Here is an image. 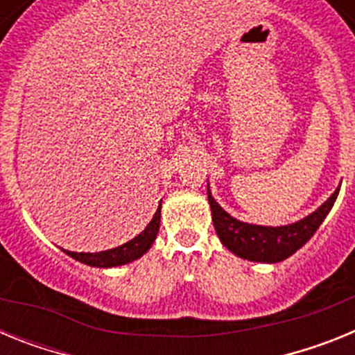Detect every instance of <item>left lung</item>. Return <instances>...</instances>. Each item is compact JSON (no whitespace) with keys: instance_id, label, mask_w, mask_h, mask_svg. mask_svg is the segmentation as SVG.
Masks as SVG:
<instances>
[{"instance_id":"left-lung-1","label":"left lung","mask_w":355,"mask_h":355,"mask_svg":"<svg viewBox=\"0 0 355 355\" xmlns=\"http://www.w3.org/2000/svg\"><path fill=\"white\" fill-rule=\"evenodd\" d=\"M338 193H340V188L311 215H307L306 218L295 224L279 225V227L254 225L236 220L213 199L209 188L208 200L211 208L213 225L224 247L249 261L277 263L290 258L291 254L297 252L316 233V229L334 206Z\"/></svg>"}]
</instances>
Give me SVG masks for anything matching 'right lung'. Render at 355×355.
Here are the masks:
<instances>
[{
	"label": "right lung",
	"mask_w": 355,
	"mask_h": 355,
	"mask_svg": "<svg viewBox=\"0 0 355 355\" xmlns=\"http://www.w3.org/2000/svg\"><path fill=\"white\" fill-rule=\"evenodd\" d=\"M159 218H162V202H159L158 209H156L153 220L147 224V227L139 236H135L133 240H130L124 245L110 250H101V252H71V250H65V254L76 259V261L85 263L89 266H97V268L126 265V263L139 259L140 256H144L150 249L159 231Z\"/></svg>",
	"instance_id": "right-lung-1"
}]
</instances>
